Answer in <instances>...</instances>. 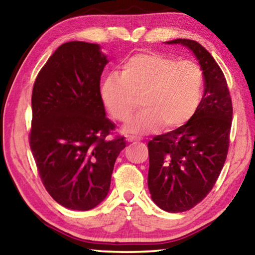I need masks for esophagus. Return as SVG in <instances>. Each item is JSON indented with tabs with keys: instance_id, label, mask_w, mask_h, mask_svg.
I'll list each match as a JSON object with an SVG mask.
<instances>
[{
	"instance_id": "1",
	"label": "esophagus",
	"mask_w": 255,
	"mask_h": 255,
	"mask_svg": "<svg viewBox=\"0 0 255 255\" xmlns=\"http://www.w3.org/2000/svg\"><path fill=\"white\" fill-rule=\"evenodd\" d=\"M138 139L137 137H135V136H128L127 137V141H136Z\"/></svg>"
}]
</instances>
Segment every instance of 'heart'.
<instances>
[{
  "mask_svg": "<svg viewBox=\"0 0 255 255\" xmlns=\"http://www.w3.org/2000/svg\"><path fill=\"white\" fill-rule=\"evenodd\" d=\"M204 72L192 60L159 53H139L124 63L122 75L109 74L100 86L103 106L112 118L126 123L140 103L144 109L128 124L135 133H149L163 125L175 129L187 124L199 107Z\"/></svg>",
  "mask_w": 255,
  "mask_h": 255,
  "instance_id": "heart-1",
  "label": "heart"
}]
</instances>
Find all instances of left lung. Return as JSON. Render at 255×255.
Segmentation results:
<instances>
[{
    "label": "left lung",
    "mask_w": 255,
    "mask_h": 255,
    "mask_svg": "<svg viewBox=\"0 0 255 255\" xmlns=\"http://www.w3.org/2000/svg\"><path fill=\"white\" fill-rule=\"evenodd\" d=\"M193 51L204 72L205 92L196 114L183 126L148 141V189L169 213H182L211 191L226 161L233 118L227 82L213 56L199 42L174 39Z\"/></svg>",
    "instance_id": "obj_1"
}]
</instances>
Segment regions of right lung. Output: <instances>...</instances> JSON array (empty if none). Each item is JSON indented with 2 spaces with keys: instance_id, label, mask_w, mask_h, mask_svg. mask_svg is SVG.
Listing matches in <instances>:
<instances>
[{
  "instance_id": "add662e5",
  "label": "right lung",
  "mask_w": 255,
  "mask_h": 255,
  "mask_svg": "<svg viewBox=\"0 0 255 255\" xmlns=\"http://www.w3.org/2000/svg\"><path fill=\"white\" fill-rule=\"evenodd\" d=\"M108 59L97 44L68 41L34 81L29 144L38 174L55 201L89 210L109 192L124 137L106 117L100 77Z\"/></svg>"
}]
</instances>
